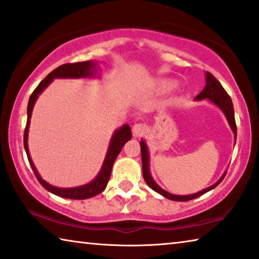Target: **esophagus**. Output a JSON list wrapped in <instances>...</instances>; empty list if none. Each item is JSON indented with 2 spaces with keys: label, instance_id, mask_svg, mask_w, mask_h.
<instances>
[{
  "label": "esophagus",
  "instance_id": "1",
  "mask_svg": "<svg viewBox=\"0 0 259 259\" xmlns=\"http://www.w3.org/2000/svg\"><path fill=\"white\" fill-rule=\"evenodd\" d=\"M147 131V126L145 124H142V123H136L133 126V135L134 137H142V136L145 134Z\"/></svg>",
  "mask_w": 259,
  "mask_h": 259
}]
</instances>
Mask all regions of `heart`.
<instances>
[{
	"instance_id": "heart-1",
	"label": "heart",
	"mask_w": 259,
	"mask_h": 259,
	"mask_svg": "<svg viewBox=\"0 0 259 259\" xmlns=\"http://www.w3.org/2000/svg\"><path fill=\"white\" fill-rule=\"evenodd\" d=\"M177 85V81L171 80V78H162L156 82L155 91L157 95H168L176 90Z\"/></svg>"
}]
</instances>
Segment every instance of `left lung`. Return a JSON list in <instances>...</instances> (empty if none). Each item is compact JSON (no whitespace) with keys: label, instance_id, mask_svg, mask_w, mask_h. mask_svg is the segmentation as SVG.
<instances>
[{"label":"left lung","instance_id":"1","mask_svg":"<svg viewBox=\"0 0 259 259\" xmlns=\"http://www.w3.org/2000/svg\"><path fill=\"white\" fill-rule=\"evenodd\" d=\"M203 99H208L210 103H212L213 105L221 109V111L224 113V115L226 117L227 122L231 126L232 131L234 134V138L236 140V124H235V119H234V108H233V103H232V99L227 93L225 91L224 88L222 87L221 83L217 81V78L214 77L211 73L205 72V87L203 88V90L196 96L195 100H203ZM235 145V143H234ZM140 152H142V164H143V176L144 179L148 186H150L153 191H155L156 193H159L164 198L172 200V201H181V202H184V201H190L192 199L199 198L200 195L204 194L209 191L213 190L219 183H221L223 179H224L225 175L227 171L223 174V176L218 179L217 183H214L213 185L209 186L204 190L200 191L198 193H193V194H188V195H176V194H171V193L164 191L163 188L160 187L157 184L154 182L152 175L150 172V153H148V147L146 145L145 140H140Z\"/></svg>","mask_w":259,"mask_h":259}]
</instances>
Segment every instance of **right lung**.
Listing matches in <instances>:
<instances>
[{
	"instance_id": "obj_1",
	"label": "right lung",
	"mask_w": 259,
	"mask_h": 259,
	"mask_svg": "<svg viewBox=\"0 0 259 259\" xmlns=\"http://www.w3.org/2000/svg\"><path fill=\"white\" fill-rule=\"evenodd\" d=\"M98 63L95 60H88L82 61V63H73V64H65L61 66L57 67L51 73L48 74L46 78L40 82V84L36 87V89L33 91V94L30 95L28 100V106H27V123H26V129L24 133V147L27 154L29 164L32 166L33 171L36 176L37 181L40 182L41 185L46 188L47 191L55 195H58L60 198L65 199H73V200H84L90 199L93 196H96L99 193H102L107 186V183L109 181L112 172V166L114 161L119 155L122 147L124 146V144L131 139L133 135H131V130L129 124L122 125L121 128L114 131L111 140H109V145L107 148L106 156L103 162L102 169L98 172L94 181L85 184V185L76 186V187H57L51 185V184L47 183L45 179H42L40 174L37 172L36 168L32 161V157L29 155L28 150V131H29V124H30V117H32V112L34 108L35 102L38 98V95L42 94V91L50 84V83L55 80V78H83V77H95L97 75V65Z\"/></svg>"
}]
</instances>
